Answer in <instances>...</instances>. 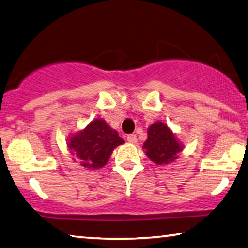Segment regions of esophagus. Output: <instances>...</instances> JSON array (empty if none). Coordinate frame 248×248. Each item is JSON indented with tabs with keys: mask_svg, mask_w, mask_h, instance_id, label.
Here are the masks:
<instances>
[{
	"mask_svg": "<svg viewBox=\"0 0 248 248\" xmlns=\"http://www.w3.org/2000/svg\"><path fill=\"white\" fill-rule=\"evenodd\" d=\"M127 140H128V142H130V143H137L138 138H137L136 135H129L127 137Z\"/></svg>",
	"mask_w": 248,
	"mask_h": 248,
	"instance_id": "obj_1",
	"label": "esophagus"
}]
</instances>
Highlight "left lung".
<instances>
[{"label": "left lung", "instance_id": "left-lung-1", "mask_svg": "<svg viewBox=\"0 0 248 248\" xmlns=\"http://www.w3.org/2000/svg\"><path fill=\"white\" fill-rule=\"evenodd\" d=\"M145 155L153 162L161 166L174 161L182 150L173 133L162 123H155L148 129V139L143 143Z\"/></svg>", "mask_w": 248, "mask_h": 248}]
</instances>
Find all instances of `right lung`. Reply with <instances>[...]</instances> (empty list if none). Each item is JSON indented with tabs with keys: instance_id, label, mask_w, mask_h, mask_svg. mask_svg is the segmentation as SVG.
I'll return each mask as SVG.
<instances>
[{
	"instance_id": "obj_1",
	"label": "right lung",
	"mask_w": 248,
	"mask_h": 248,
	"mask_svg": "<svg viewBox=\"0 0 248 248\" xmlns=\"http://www.w3.org/2000/svg\"><path fill=\"white\" fill-rule=\"evenodd\" d=\"M124 140L103 119L90 123L85 130L72 136L68 147L80 160V166L88 169L103 168L117 145Z\"/></svg>"
}]
</instances>
